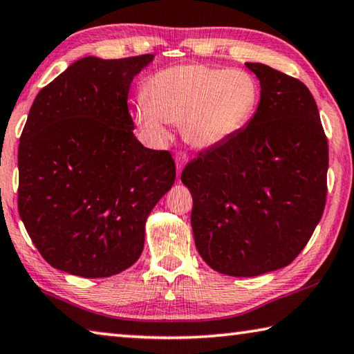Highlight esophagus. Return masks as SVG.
<instances>
[{
  "label": "esophagus",
  "mask_w": 354,
  "mask_h": 354,
  "mask_svg": "<svg viewBox=\"0 0 354 354\" xmlns=\"http://www.w3.org/2000/svg\"><path fill=\"white\" fill-rule=\"evenodd\" d=\"M175 162H176V175L179 178V175H181V171L184 169L185 162H187V156H185L184 153H178V155L175 156Z\"/></svg>",
  "instance_id": "esophagus-1"
}]
</instances>
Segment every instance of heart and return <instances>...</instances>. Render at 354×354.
Wrapping results in <instances>:
<instances>
[{
    "label": "heart",
    "instance_id": "obj_1",
    "mask_svg": "<svg viewBox=\"0 0 354 354\" xmlns=\"http://www.w3.org/2000/svg\"><path fill=\"white\" fill-rule=\"evenodd\" d=\"M259 102V82L248 71L176 65L150 77L134 120L155 142L170 138L169 124H181L185 142L215 149L239 136Z\"/></svg>",
    "mask_w": 354,
    "mask_h": 354
}]
</instances>
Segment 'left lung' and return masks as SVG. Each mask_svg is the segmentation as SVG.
<instances>
[{
    "label": "left lung",
    "instance_id": "1",
    "mask_svg": "<svg viewBox=\"0 0 354 354\" xmlns=\"http://www.w3.org/2000/svg\"><path fill=\"white\" fill-rule=\"evenodd\" d=\"M260 104L246 128L183 170L192 230L216 272L257 277L288 266L310 241L326 199L328 144L304 83L263 63Z\"/></svg>",
    "mask_w": 354,
    "mask_h": 354
}]
</instances>
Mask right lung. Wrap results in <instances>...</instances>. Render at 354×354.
I'll list each match as a JSON object with an SVG mask.
<instances>
[{
  "label": "right lung",
  "instance_id": "obj_1",
  "mask_svg": "<svg viewBox=\"0 0 354 354\" xmlns=\"http://www.w3.org/2000/svg\"><path fill=\"white\" fill-rule=\"evenodd\" d=\"M151 54L88 55L37 94L18 147V212L50 266L111 277L138 261L150 212L176 178L169 151L133 134L131 82Z\"/></svg>",
  "mask_w": 354,
  "mask_h": 354
}]
</instances>
